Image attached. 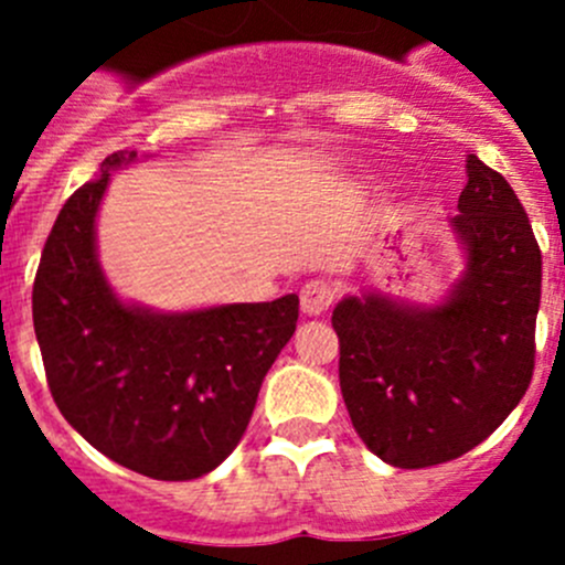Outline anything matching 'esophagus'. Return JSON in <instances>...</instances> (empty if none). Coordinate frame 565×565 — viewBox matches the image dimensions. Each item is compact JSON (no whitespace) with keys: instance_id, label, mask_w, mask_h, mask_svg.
<instances>
[{"instance_id":"esophagus-1","label":"esophagus","mask_w":565,"mask_h":565,"mask_svg":"<svg viewBox=\"0 0 565 565\" xmlns=\"http://www.w3.org/2000/svg\"><path fill=\"white\" fill-rule=\"evenodd\" d=\"M335 292L328 281H309L300 289V309L306 317H319L330 309Z\"/></svg>"}]
</instances>
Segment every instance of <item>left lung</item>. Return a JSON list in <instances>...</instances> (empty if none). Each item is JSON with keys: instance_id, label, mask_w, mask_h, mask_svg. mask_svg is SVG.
Returning <instances> with one entry per match:
<instances>
[{"instance_id": "1", "label": "left lung", "mask_w": 565, "mask_h": 565, "mask_svg": "<svg viewBox=\"0 0 565 565\" xmlns=\"http://www.w3.org/2000/svg\"><path fill=\"white\" fill-rule=\"evenodd\" d=\"M451 230L467 265L443 303L366 292L333 309L352 426L369 451L404 470L487 440L525 396L535 366L541 250L514 188L476 156H467Z\"/></svg>"}]
</instances>
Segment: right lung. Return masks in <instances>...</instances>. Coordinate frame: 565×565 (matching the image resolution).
Masks as SVG:
<instances>
[{"label":"right lung","instance_id":"right-lung-1","mask_svg":"<svg viewBox=\"0 0 565 565\" xmlns=\"http://www.w3.org/2000/svg\"><path fill=\"white\" fill-rule=\"evenodd\" d=\"M114 152L60 210L32 287L45 380L67 424L117 465L158 481L215 470L241 443L262 380L292 339L298 295L161 315L108 287L95 218Z\"/></svg>","mask_w":565,"mask_h":565}]
</instances>
